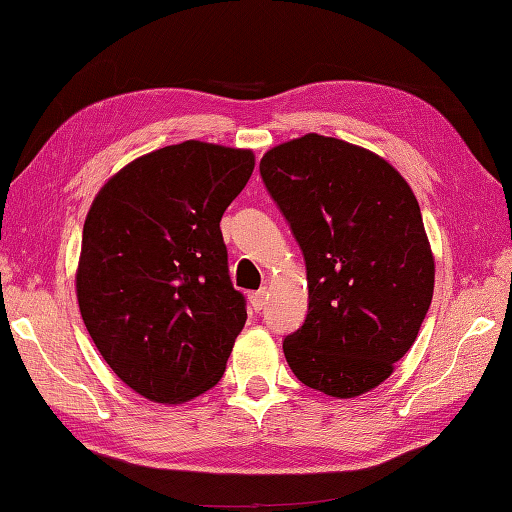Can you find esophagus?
<instances>
[{
  "instance_id": "obj_1",
  "label": "esophagus",
  "mask_w": 512,
  "mask_h": 512,
  "mask_svg": "<svg viewBox=\"0 0 512 512\" xmlns=\"http://www.w3.org/2000/svg\"><path fill=\"white\" fill-rule=\"evenodd\" d=\"M249 302H252L254 311H260V309H263V307L267 305V294H265V289L252 291V294H249Z\"/></svg>"
}]
</instances>
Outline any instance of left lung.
<instances>
[{
    "label": "left lung",
    "mask_w": 512,
    "mask_h": 512,
    "mask_svg": "<svg viewBox=\"0 0 512 512\" xmlns=\"http://www.w3.org/2000/svg\"><path fill=\"white\" fill-rule=\"evenodd\" d=\"M260 176L307 265L309 311L283 342L287 364L331 398L375 389L433 298L435 258L411 185L375 152L316 132L265 152Z\"/></svg>",
    "instance_id": "8db88e82"
}]
</instances>
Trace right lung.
Here are the masks:
<instances>
[{"label":"right lung","mask_w":512,"mask_h":512,"mask_svg":"<svg viewBox=\"0 0 512 512\" xmlns=\"http://www.w3.org/2000/svg\"><path fill=\"white\" fill-rule=\"evenodd\" d=\"M252 172V150L183 141L125 165L90 205L79 311L103 360L143 398L181 404L223 378L247 311L221 218Z\"/></svg>","instance_id":"1"}]
</instances>
